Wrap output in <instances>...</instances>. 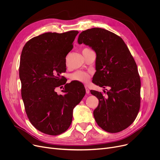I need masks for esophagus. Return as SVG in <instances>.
<instances>
[{"label": "esophagus", "instance_id": "1", "mask_svg": "<svg viewBox=\"0 0 160 160\" xmlns=\"http://www.w3.org/2000/svg\"><path fill=\"white\" fill-rule=\"evenodd\" d=\"M85 88H86V93H87V94H89V93H90V91H89V89L87 87H86Z\"/></svg>", "mask_w": 160, "mask_h": 160}]
</instances>
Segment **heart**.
<instances>
[{"label": "heart", "mask_w": 160, "mask_h": 160, "mask_svg": "<svg viewBox=\"0 0 160 160\" xmlns=\"http://www.w3.org/2000/svg\"><path fill=\"white\" fill-rule=\"evenodd\" d=\"M88 49V48H84L82 51ZM71 79L75 81H78L83 83H88L90 80V75L86 72L78 71L74 72L71 75Z\"/></svg>", "instance_id": "heart-1"}]
</instances>
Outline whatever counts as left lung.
<instances>
[{"instance_id": "left-lung-1", "label": "left lung", "mask_w": 160, "mask_h": 160, "mask_svg": "<svg viewBox=\"0 0 160 160\" xmlns=\"http://www.w3.org/2000/svg\"><path fill=\"white\" fill-rule=\"evenodd\" d=\"M78 44L96 52V72L93 83L110 88L104 95L91 91L98 105L93 112L99 127L110 133L119 132L135 121L140 108L141 80L136 63L121 38L100 28L82 32Z\"/></svg>"}]
</instances>
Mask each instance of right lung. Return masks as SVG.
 Wrapping results in <instances>:
<instances>
[{
    "label": "right lung",
    "instance_id": "right-lung-1",
    "mask_svg": "<svg viewBox=\"0 0 160 160\" xmlns=\"http://www.w3.org/2000/svg\"><path fill=\"white\" fill-rule=\"evenodd\" d=\"M78 33L47 32L30 39L22 50L19 78L25 111L33 127L48 135L57 136L69 128L73 109L86 94L81 82L66 83L61 77ZM62 85L64 94L58 95L55 88Z\"/></svg>",
    "mask_w": 160,
    "mask_h": 160
}]
</instances>
